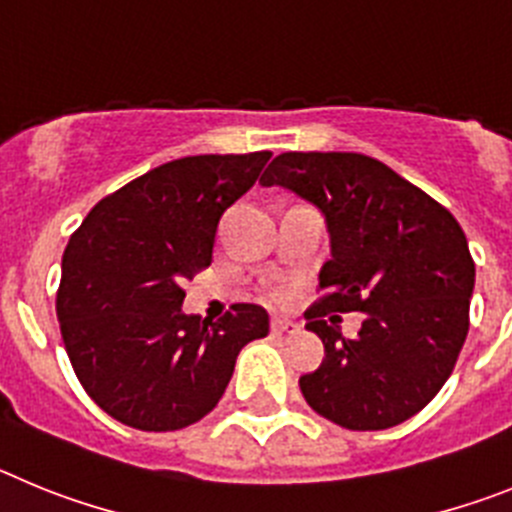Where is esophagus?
Wrapping results in <instances>:
<instances>
[{
	"label": "esophagus",
	"instance_id": "esophagus-1",
	"mask_svg": "<svg viewBox=\"0 0 512 512\" xmlns=\"http://www.w3.org/2000/svg\"><path fill=\"white\" fill-rule=\"evenodd\" d=\"M271 330H274V333H297V330H300V323L287 318H274L271 320Z\"/></svg>",
	"mask_w": 512,
	"mask_h": 512
}]
</instances>
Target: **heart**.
<instances>
[{
    "mask_svg": "<svg viewBox=\"0 0 512 512\" xmlns=\"http://www.w3.org/2000/svg\"><path fill=\"white\" fill-rule=\"evenodd\" d=\"M271 302H284L287 300V292L284 289H271Z\"/></svg>",
    "mask_w": 512,
    "mask_h": 512,
    "instance_id": "obj_1",
    "label": "heart"
}]
</instances>
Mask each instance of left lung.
I'll list each match as a JSON object with an SVG mask.
<instances>
[{
    "label": "left lung",
    "instance_id": "8db88e82",
    "mask_svg": "<svg viewBox=\"0 0 512 512\" xmlns=\"http://www.w3.org/2000/svg\"><path fill=\"white\" fill-rule=\"evenodd\" d=\"M261 184L318 207L330 235L325 297L305 312L325 346L323 364L300 377L307 405L348 431L413 418L451 377L469 330L474 261L456 217L361 153H282ZM354 309L367 318L346 339L329 312Z\"/></svg>",
    "mask_w": 512,
    "mask_h": 512
}]
</instances>
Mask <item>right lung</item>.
Masks as SVG:
<instances>
[{
    "label": "right lung",
    "mask_w": 512,
    "mask_h": 512,
    "mask_svg": "<svg viewBox=\"0 0 512 512\" xmlns=\"http://www.w3.org/2000/svg\"><path fill=\"white\" fill-rule=\"evenodd\" d=\"M269 151L176 158L94 205L61 261L56 315L71 366L107 415L179 431L223 397L246 343L269 333L261 305L184 315L182 279L212 261L223 212L256 184Z\"/></svg>",
    "instance_id": "right-lung-1"
}]
</instances>
